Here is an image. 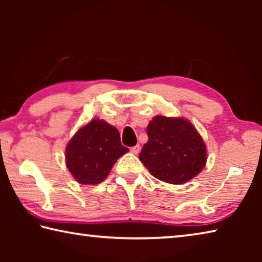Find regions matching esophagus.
<instances>
[{"instance_id": "esophagus-1", "label": "esophagus", "mask_w": 262, "mask_h": 262, "mask_svg": "<svg viewBox=\"0 0 262 262\" xmlns=\"http://www.w3.org/2000/svg\"><path fill=\"white\" fill-rule=\"evenodd\" d=\"M140 150H141V147H140V144H136V145H134V147H132L130 148V151H132V154H134V155H137L140 152Z\"/></svg>"}]
</instances>
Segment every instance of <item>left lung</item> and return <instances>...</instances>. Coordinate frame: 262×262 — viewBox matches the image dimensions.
Masks as SVG:
<instances>
[{
	"label": "left lung",
	"instance_id": "left-lung-1",
	"mask_svg": "<svg viewBox=\"0 0 262 262\" xmlns=\"http://www.w3.org/2000/svg\"><path fill=\"white\" fill-rule=\"evenodd\" d=\"M147 134L139 157L155 178L180 185L202 171L206 144L189 121L157 115L149 122Z\"/></svg>",
	"mask_w": 262,
	"mask_h": 262
}]
</instances>
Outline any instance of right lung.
<instances>
[{"label": "right lung", "instance_id": "1", "mask_svg": "<svg viewBox=\"0 0 262 262\" xmlns=\"http://www.w3.org/2000/svg\"><path fill=\"white\" fill-rule=\"evenodd\" d=\"M128 152L118 129L95 119L82 127L66 149V164L70 173L83 185H96L106 179L119 157Z\"/></svg>", "mask_w": 262, "mask_h": 262}]
</instances>
